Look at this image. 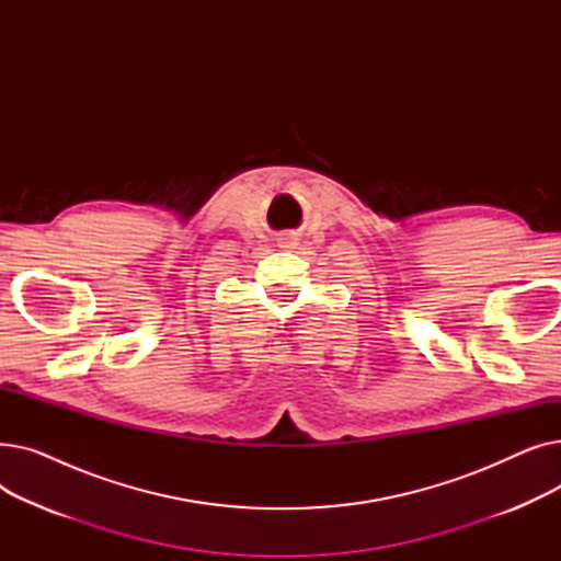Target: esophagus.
I'll return each mask as SVG.
<instances>
[{
  "label": "esophagus",
  "mask_w": 561,
  "mask_h": 561,
  "mask_svg": "<svg viewBox=\"0 0 561 561\" xmlns=\"http://www.w3.org/2000/svg\"><path fill=\"white\" fill-rule=\"evenodd\" d=\"M279 243H282V248H296V243H298L296 233H284L282 239H279Z\"/></svg>",
  "instance_id": "1"
}]
</instances>
